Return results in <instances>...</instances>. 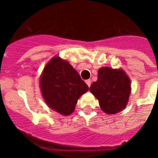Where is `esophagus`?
<instances>
[{
  "label": "esophagus",
  "mask_w": 158,
  "mask_h": 158,
  "mask_svg": "<svg viewBox=\"0 0 158 158\" xmlns=\"http://www.w3.org/2000/svg\"><path fill=\"white\" fill-rule=\"evenodd\" d=\"M86 83H87L88 87H90V84H91V81H90V79H87V80H86Z\"/></svg>",
  "instance_id": "34e87169"
}]
</instances>
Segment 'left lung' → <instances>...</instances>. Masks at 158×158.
Wrapping results in <instances>:
<instances>
[{"label":"left lung","mask_w":158,"mask_h":158,"mask_svg":"<svg viewBox=\"0 0 158 158\" xmlns=\"http://www.w3.org/2000/svg\"><path fill=\"white\" fill-rule=\"evenodd\" d=\"M130 86V78L123 69L105 67L98 71V80L91 84L90 91L98 100L104 113L114 114L127 106Z\"/></svg>","instance_id":"1"}]
</instances>
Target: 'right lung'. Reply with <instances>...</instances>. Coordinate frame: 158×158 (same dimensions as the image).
<instances>
[{"label": "right lung", "instance_id": "add662e5", "mask_svg": "<svg viewBox=\"0 0 158 158\" xmlns=\"http://www.w3.org/2000/svg\"><path fill=\"white\" fill-rule=\"evenodd\" d=\"M40 86L47 105L65 116L73 113L79 97L89 90L73 67L59 56L46 64Z\"/></svg>", "mask_w": 158, "mask_h": 158}]
</instances>
